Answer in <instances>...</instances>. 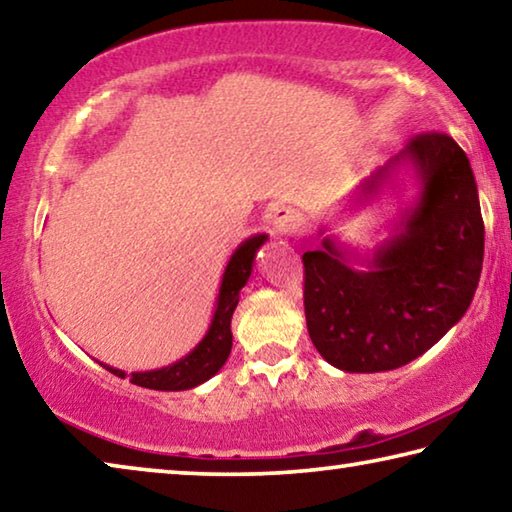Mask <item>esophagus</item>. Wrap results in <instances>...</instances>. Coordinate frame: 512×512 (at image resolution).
Returning a JSON list of instances; mask_svg holds the SVG:
<instances>
[{
    "instance_id": "esophagus-1",
    "label": "esophagus",
    "mask_w": 512,
    "mask_h": 512,
    "mask_svg": "<svg viewBox=\"0 0 512 512\" xmlns=\"http://www.w3.org/2000/svg\"><path fill=\"white\" fill-rule=\"evenodd\" d=\"M271 228L275 235L287 237L298 228V214L291 207H275L271 212Z\"/></svg>"
}]
</instances>
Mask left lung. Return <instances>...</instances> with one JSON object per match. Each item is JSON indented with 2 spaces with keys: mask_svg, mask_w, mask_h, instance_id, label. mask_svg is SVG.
I'll return each mask as SVG.
<instances>
[{
  "mask_svg": "<svg viewBox=\"0 0 512 512\" xmlns=\"http://www.w3.org/2000/svg\"><path fill=\"white\" fill-rule=\"evenodd\" d=\"M411 180L386 223L388 237L361 253L320 225L305 262V316L311 343L345 372L406 366L433 348L465 316L483 266V219L465 151L443 133L418 135L363 178L345 198L361 212ZM397 198V194H395Z\"/></svg>",
  "mask_w": 512,
  "mask_h": 512,
  "instance_id": "left-lung-1",
  "label": "left lung"
}]
</instances>
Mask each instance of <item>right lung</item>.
I'll return each instance as SVG.
<instances>
[{"label": "right lung", "instance_id": "obj_1", "mask_svg": "<svg viewBox=\"0 0 512 512\" xmlns=\"http://www.w3.org/2000/svg\"><path fill=\"white\" fill-rule=\"evenodd\" d=\"M266 239L268 235L259 232V235L244 239L235 250H232L228 264L223 268L219 296H216L210 327H207L203 339L196 343V348L189 350L185 357H180L178 361H173L164 368L131 372V375H126V372L119 368L108 366V363H101V366L121 379L131 377V384L151 388V391H189V388H196L201 386L203 381L212 379L230 357V320L237 309L239 291L246 287L250 273H253L257 250L266 244Z\"/></svg>", "mask_w": 512, "mask_h": 512}]
</instances>
